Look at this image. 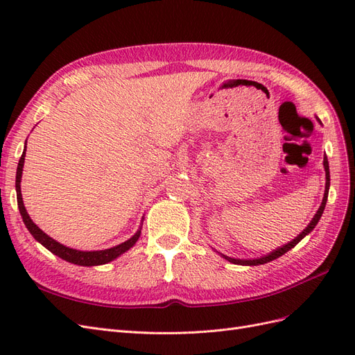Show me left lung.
<instances>
[{
    "label": "left lung",
    "instance_id": "left-lung-1",
    "mask_svg": "<svg viewBox=\"0 0 355 355\" xmlns=\"http://www.w3.org/2000/svg\"><path fill=\"white\" fill-rule=\"evenodd\" d=\"M324 170H326V191H324V198H323V202H321V206H320L318 211L315 213L314 219L311 220V223L308 225V227H306L302 232H300L293 241H290L288 244H286V245L280 247V249H277L275 252L270 253L268 256L259 257V259H253V261H241V259H232V257L223 256L225 259H228L230 262H232V263H235V265H262V263H266V262H271V261L277 259V257L283 256V254H284V253H287L290 249H293V247H295L300 240H302L306 234H309L311 231H313V230L315 228V225L318 223V220H320V218H321V214H323V211H324L326 202H327V196H329V187H330V171H329V161H327V157H324Z\"/></svg>",
    "mask_w": 355,
    "mask_h": 355
}]
</instances>
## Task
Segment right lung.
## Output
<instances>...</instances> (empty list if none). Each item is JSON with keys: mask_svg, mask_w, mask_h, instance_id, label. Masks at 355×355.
<instances>
[{"mask_svg": "<svg viewBox=\"0 0 355 355\" xmlns=\"http://www.w3.org/2000/svg\"><path fill=\"white\" fill-rule=\"evenodd\" d=\"M26 149V146H25ZM25 149H24V154L19 159V164H17V171H16V192H17V206H19V211H20V216H22L28 231L32 234V237H34L38 243H41L42 245L49 249L51 253H55L56 256L62 257V259H65L67 262L75 263V265H83V266H93V265H103V263H108L115 257H118L120 254H123L124 252H127L130 249L132 245H135V243L137 241L139 235H141V231H137L130 240H127L121 244H118L112 249H106V250H98V252H80V250H75V249H69V247H65L63 244L55 241L53 239H50L47 234L42 232L37 225L31 220L29 214L24 206V200H22V194H20V178H22V168H24V161H25Z\"/></svg>", "mask_w": 355, "mask_h": 355, "instance_id": "right-lung-1", "label": "right lung"}]
</instances>
